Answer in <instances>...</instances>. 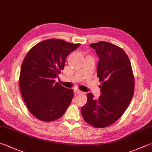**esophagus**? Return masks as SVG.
I'll return each mask as SVG.
<instances>
[{"instance_id": "obj_1", "label": "esophagus", "mask_w": 152, "mask_h": 152, "mask_svg": "<svg viewBox=\"0 0 152 152\" xmlns=\"http://www.w3.org/2000/svg\"><path fill=\"white\" fill-rule=\"evenodd\" d=\"M74 92H75V94H80L82 93V91H80L78 89H77V88H76V89H74Z\"/></svg>"}]
</instances>
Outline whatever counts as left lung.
Listing matches in <instances>:
<instances>
[{
    "label": "left lung",
    "mask_w": 152,
    "mask_h": 152,
    "mask_svg": "<svg viewBox=\"0 0 152 152\" xmlns=\"http://www.w3.org/2000/svg\"><path fill=\"white\" fill-rule=\"evenodd\" d=\"M90 46L100 58L97 76L102 82L101 96L95 100L92 93H88L81 113L90 125L105 128L116 122L129 106L134 92V77L130 61L122 48L102 41Z\"/></svg>",
    "instance_id": "1"
}]
</instances>
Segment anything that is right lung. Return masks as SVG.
I'll return each instance as SVG.
<instances>
[{"instance_id":"obj_1","label":"right lung","mask_w":152,"mask_h":152,"mask_svg":"<svg viewBox=\"0 0 152 152\" xmlns=\"http://www.w3.org/2000/svg\"><path fill=\"white\" fill-rule=\"evenodd\" d=\"M80 46L53 38L36 45L26 55L19 86L27 108L38 119L58 120L70 104L73 90L62 86L55 78L64 69L68 55Z\"/></svg>"}]
</instances>
